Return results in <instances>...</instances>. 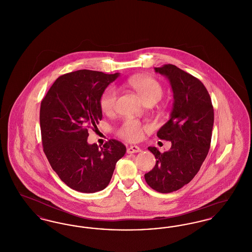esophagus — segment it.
<instances>
[{
  "label": "esophagus",
  "instance_id": "1",
  "mask_svg": "<svg viewBox=\"0 0 252 252\" xmlns=\"http://www.w3.org/2000/svg\"><path fill=\"white\" fill-rule=\"evenodd\" d=\"M141 151H142V149H141L139 146H137V145H131V146L127 147V149H126V152H127L128 154L139 153V152H141Z\"/></svg>",
  "mask_w": 252,
  "mask_h": 252
}]
</instances>
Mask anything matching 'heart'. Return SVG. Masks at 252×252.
Segmentation results:
<instances>
[{"label":"heart","instance_id":"obj_1","mask_svg":"<svg viewBox=\"0 0 252 252\" xmlns=\"http://www.w3.org/2000/svg\"><path fill=\"white\" fill-rule=\"evenodd\" d=\"M129 84L133 90L141 97L144 104L148 102H158L162 95V88L160 84L150 76H139L130 79ZM117 99V93L114 88L109 87L101 96L100 107L101 109L108 113L113 110ZM146 126L136 121H126L118 129V135L121 138L128 142H137L143 138Z\"/></svg>","mask_w":252,"mask_h":252}]
</instances>
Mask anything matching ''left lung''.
Returning <instances> with one entry per match:
<instances>
[{"label":"left lung","mask_w":252,"mask_h":252,"mask_svg":"<svg viewBox=\"0 0 252 252\" xmlns=\"http://www.w3.org/2000/svg\"><path fill=\"white\" fill-rule=\"evenodd\" d=\"M154 69L167 78L173 91L170 118L157 132L159 139L172 145L163 153L148 147L157 161L144 179L152 189L166 193L188 184L199 171L210 149L215 114L210 94L200 80L172 64Z\"/></svg>","instance_id":"1"}]
</instances>
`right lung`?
Listing matches in <instances>:
<instances>
[{
  "instance_id": "1",
  "label": "right lung",
  "mask_w": 252,
  "mask_h": 252,
  "mask_svg": "<svg viewBox=\"0 0 252 252\" xmlns=\"http://www.w3.org/2000/svg\"><path fill=\"white\" fill-rule=\"evenodd\" d=\"M119 72L79 70L60 76L42 99L39 123L44 153L66 185L78 192L104 190L126 148L116 140L99 147L88 129L102 119L100 99Z\"/></svg>"
}]
</instances>
